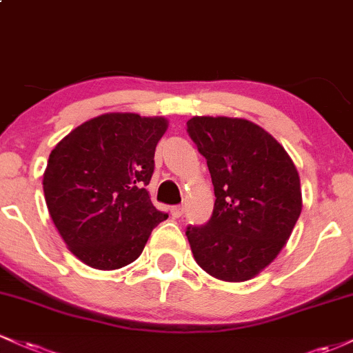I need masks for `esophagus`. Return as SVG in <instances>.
<instances>
[{"mask_svg": "<svg viewBox=\"0 0 353 353\" xmlns=\"http://www.w3.org/2000/svg\"><path fill=\"white\" fill-rule=\"evenodd\" d=\"M171 214L172 217H181L182 214H184V208H182V205H172Z\"/></svg>", "mask_w": 353, "mask_h": 353, "instance_id": "1", "label": "esophagus"}]
</instances>
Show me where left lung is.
<instances>
[{
  "instance_id": "1",
  "label": "left lung",
  "mask_w": 353,
  "mask_h": 353,
  "mask_svg": "<svg viewBox=\"0 0 353 353\" xmlns=\"http://www.w3.org/2000/svg\"><path fill=\"white\" fill-rule=\"evenodd\" d=\"M188 134L208 161L216 194L209 221L185 229L194 259L221 281H249L277 257L301 216L297 169L250 121L192 117Z\"/></svg>"
}]
</instances>
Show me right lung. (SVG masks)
<instances>
[{
	"label": "right lung",
	"mask_w": 353,
	"mask_h": 353,
	"mask_svg": "<svg viewBox=\"0 0 353 353\" xmlns=\"http://www.w3.org/2000/svg\"><path fill=\"white\" fill-rule=\"evenodd\" d=\"M165 129L164 117L109 112L78 125L51 151L43 177L48 210L84 264L101 270L131 264L168 219L145 190Z\"/></svg>",
	"instance_id": "1"
}]
</instances>
